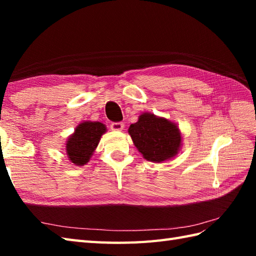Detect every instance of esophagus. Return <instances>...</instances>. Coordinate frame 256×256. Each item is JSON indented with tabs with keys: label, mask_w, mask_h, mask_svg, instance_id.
Masks as SVG:
<instances>
[{
	"label": "esophagus",
	"mask_w": 256,
	"mask_h": 256,
	"mask_svg": "<svg viewBox=\"0 0 256 256\" xmlns=\"http://www.w3.org/2000/svg\"><path fill=\"white\" fill-rule=\"evenodd\" d=\"M110 128L112 131H122L124 128V124H123V122H112Z\"/></svg>",
	"instance_id": "34e87169"
}]
</instances>
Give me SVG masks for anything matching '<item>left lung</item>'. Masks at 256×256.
Instances as JSON below:
<instances>
[{
	"label": "left lung",
	"mask_w": 256,
	"mask_h": 256,
	"mask_svg": "<svg viewBox=\"0 0 256 256\" xmlns=\"http://www.w3.org/2000/svg\"><path fill=\"white\" fill-rule=\"evenodd\" d=\"M134 145L144 158L160 162L177 154L182 136L174 123L154 114L144 113L128 128Z\"/></svg>",
	"instance_id": "left-lung-1"
}]
</instances>
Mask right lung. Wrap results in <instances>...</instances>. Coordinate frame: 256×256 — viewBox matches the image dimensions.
I'll use <instances>...</instances> for the list:
<instances>
[{
    "mask_svg": "<svg viewBox=\"0 0 256 256\" xmlns=\"http://www.w3.org/2000/svg\"><path fill=\"white\" fill-rule=\"evenodd\" d=\"M104 132L106 125L100 122H84L79 124L66 145L70 160L74 165L86 164Z\"/></svg>",
    "mask_w": 256,
    "mask_h": 256,
    "instance_id": "add662e5",
    "label": "right lung"
}]
</instances>
